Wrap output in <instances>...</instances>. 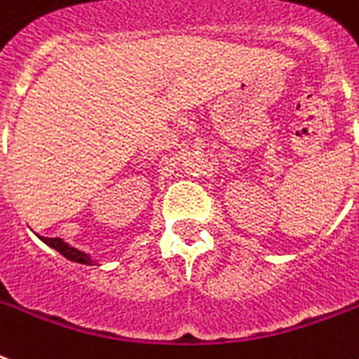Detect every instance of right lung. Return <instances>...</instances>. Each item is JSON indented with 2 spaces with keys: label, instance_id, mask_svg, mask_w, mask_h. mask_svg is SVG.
Returning <instances> with one entry per match:
<instances>
[{
  "label": "right lung",
  "instance_id": "add662e5",
  "mask_svg": "<svg viewBox=\"0 0 359 359\" xmlns=\"http://www.w3.org/2000/svg\"><path fill=\"white\" fill-rule=\"evenodd\" d=\"M41 241H43V243H46L48 246H52L54 250H58L62 256H65V258L71 259V262H76V264H84V265L95 264L94 259L90 258L88 254L76 250V248H73L71 245H67V243L60 239V237H41Z\"/></svg>",
  "mask_w": 359,
  "mask_h": 359
}]
</instances>
